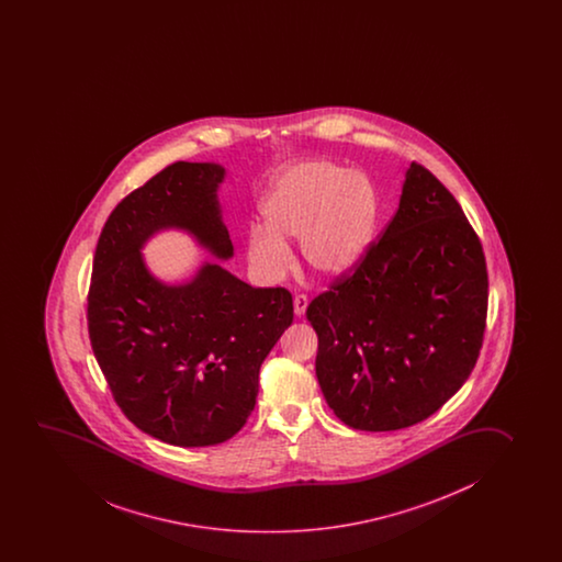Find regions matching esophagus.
<instances>
[{
	"mask_svg": "<svg viewBox=\"0 0 562 562\" xmlns=\"http://www.w3.org/2000/svg\"><path fill=\"white\" fill-rule=\"evenodd\" d=\"M307 305H310V300H307V295H295V300H293V313L297 315V317H303L305 315V311H307Z\"/></svg>",
	"mask_w": 562,
	"mask_h": 562,
	"instance_id": "obj_1",
	"label": "esophagus"
}]
</instances>
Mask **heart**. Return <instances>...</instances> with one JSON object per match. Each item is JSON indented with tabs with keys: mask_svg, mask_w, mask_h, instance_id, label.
I'll use <instances>...</instances> for the list:
<instances>
[{
	"mask_svg": "<svg viewBox=\"0 0 562 562\" xmlns=\"http://www.w3.org/2000/svg\"><path fill=\"white\" fill-rule=\"evenodd\" d=\"M373 179L340 164H297L274 181L260 203L265 228L249 232V257L280 274L290 265L285 241L302 239L303 259L323 277L353 269L373 241L379 224Z\"/></svg>",
	"mask_w": 562,
	"mask_h": 562,
	"instance_id": "1",
	"label": "heart"
}]
</instances>
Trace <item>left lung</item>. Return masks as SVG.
<instances>
[{"instance_id":"obj_1","label":"left lung","mask_w":562,"mask_h":562,"mask_svg":"<svg viewBox=\"0 0 562 562\" xmlns=\"http://www.w3.org/2000/svg\"><path fill=\"white\" fill-rule=\"evenodd\" d=\"M487 290L462 206L412 162L381 239L307 307L318 384L336 417L359 431H396L435 414L480 358Z\"/></svg>"}]
</instances>
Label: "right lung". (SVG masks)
Instances as JSON below:
<instances>
[{
    "mask_svg": "<svg viewBox=\"0 0 562 562\" xmlns=\"http://www.w3.org/2000/svg\"><path fill=\"white\" fill-rule=\"evenodd\" d=\"M224 166L176 162L108 216L90 278L89 336L115 404L131 424L176 447L232 439L251 415L260 363L292 325V293L252 288L218 262L164 284L140 255L160 229H186L228 260Z\"/></svg>",
    "mask_w": 562,
    "mask_h": 562,
    "instance_id": "add662e5",
    "label": "right lung"
}]
</instances>
